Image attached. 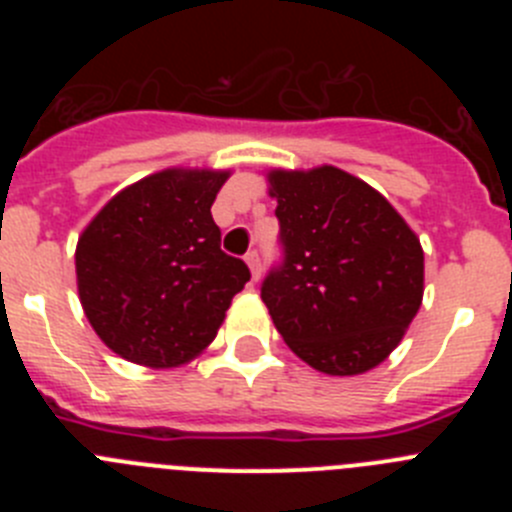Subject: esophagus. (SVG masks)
Wrapping results in <instances>:
<instances>
[{
    "instance_id": "obj_1",
    "label": "esophagus",
    "mask_w": 512,
    "mask_h": 512,
    "mask_svg": "<svg viewBox=\"0 0 512 512\" xmlns=\"http://www.w3.org/2000/svg\"><path fill=\"white\" fill-rule=\"evenodd\" d=\"M246 264H248V269H251L253 282H259V277H261V259H259V253H256V251H248V253H246Z\"/></svg>"
}]
</instances>
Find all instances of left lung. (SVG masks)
<instances>
[{"mask_svg":"<svg viewBox=\"0 0 512 512\" xmlns=\"http://www.w3.org/2000/svg\"><path fill=\"white\" fill-rule=\"evenodd\" d=\"M284 264L261 300L305 364L354 377L400 346L423 302V246L400 212L336 166L266 171Z\"/></svg>","mask_w":512,"mask_h":512,"instance_id":"left-lung-1","label":"left lung"}]
</instances>
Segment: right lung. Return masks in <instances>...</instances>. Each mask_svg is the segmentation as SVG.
<instances>
[{
	"label": "right lung",
	"instance_id": "1",
	"mask_svg": "<svg viewBox=\"0 0 512 512\" xmlns=\"http://www.w3.org/2000/svg\"><path fill=\"white\" fill-rule=\"evenodd\" d=\"M230 171L174 169L117 192L76 243V287L104 346L148 369L182 366L215 341L251 271L220 251L212 202Z\"/></svg>",
	"mask_w": 512,
	"mask_h": 512
}]
</instances>
